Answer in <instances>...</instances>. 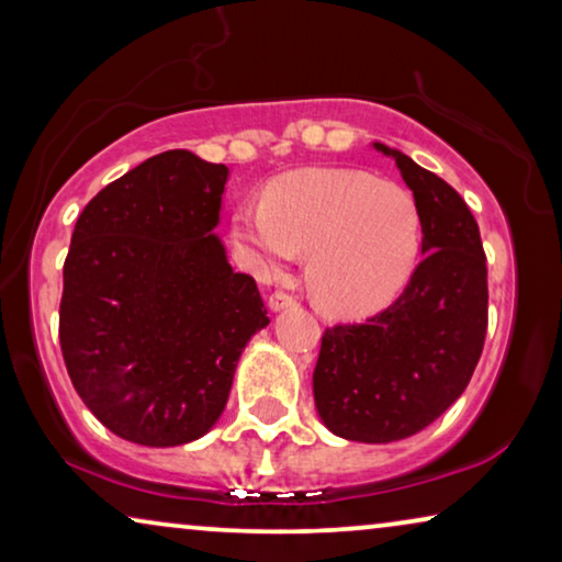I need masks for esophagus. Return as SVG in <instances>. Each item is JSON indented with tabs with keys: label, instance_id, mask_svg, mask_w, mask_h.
<instances>
[{
	"label": "esophagus",
	"instance_id": "obj_1",
	"mask_svg": "<svg viewBox=\"0 0 562 562\" xmlns=\"http://www.w3.org/2000/svg\"><path fill=\"white\" fill-rule=\"evenodd\" d=\"M291 304H294V296L286 294V291H273L271 299H268V306H271V312H281Z\"/></svg>",
	"mask_w": 562,
	"mask_h": 562
}]
</instances>
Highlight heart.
Segmentation results:
<instances>
[{
    "label": "heart",
    "mask_w": 562,
    "mask_h": 562,
    "mask_svg": "<svg viewBox=\"0 0 562 562\" xmlns=\"http://www.w3.org/2000/svg\"><path fill=\"white\" fill-rule=\"evenodd\" d=\"M235 237L258 273L310 256L306 289L335 317H368L398 296L419 256V212L402 187L350 168H306L235 214Z\"/></svg>",
    "instance_id": "1"
}]
</instances>
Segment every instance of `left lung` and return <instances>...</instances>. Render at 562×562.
I'll return each instance as SVG.
<instances>
[{
  "label": "left lung",
  "mask_w": 562,
  "mask_h": 562,
  "mask_svg": "<svg viewBox=\"0 0 562 562\" xmlns=\"http://www.w3.org/2000/svg\"><path fill=\"white\" fill-rule=\"evenodd\" d=\"M373 145L412 189L425 258L394 304L322 335L314 404L352 442H394L432 425L465 391L488 327L486 252L463 196L404 153Z\"/></svg>",
  "instance_id": "8db88e82"
}]
</instances>
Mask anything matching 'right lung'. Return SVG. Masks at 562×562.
I'll use <instances>...</instances> for the list:
<instances>
[{"mask_svg":"<svg viewBox=\"0 0 562 562\" xmlns=\"http://www.w3.org/2000/svg\"><path fill=\"white\" fill-rule=\"evenodd\" d=\"M227 166L158 153L76 220L58 337L76 394L122 440L173 448L210 432L240 352L268 325L220 222Z\"/></svg>","mask_w":562,"mask_h":562,"instance_id":"right-lung-1","label":"right lung"}]
</instances>
